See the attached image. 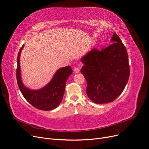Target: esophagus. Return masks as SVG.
<instances>
[{
    "label": "esophagus",
    "mask_w": 149,
    "mask_h": 149,
    "mask_svg": "<svg viewBox=\"0 0 149 149\" xmlns=\"http://www.w3.org/2000/svg\"><path fill=\"white\" fill-rule=\"evenodd\" d=\"M74 72H75V73H79V72H80L79 68H75L74 69Z\"/></svg>",
    "instance_id": "obj_1"
}]
</instances>
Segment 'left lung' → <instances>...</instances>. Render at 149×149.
<instances>
[{"label":"left lung","mask_w":149,"mask_h":149,"mask_svg":"<svg viewBox=\"0 0 149 149\" xmlns=\"http://www.w3.org/2000/svg\"><path fill=\"white\" fill-rule=\"evenodd\" d=\"M111 41L110 46L101 50L93 49L81 58L87 95L98 104L114 101L123 92L130 76L125 47L115 33Z\"/></svg>","instance_id":"1"}]
</instances>
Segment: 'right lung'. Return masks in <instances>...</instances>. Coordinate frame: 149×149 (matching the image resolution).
Returning a JSON list of instances; mask_svg holds the SVG:
<instances>
[{
  "mask_svg": "<svg viewBox=\"0 0 149 149\" xmlns=\"http://www.w3.org/2000/svg\"><path fill=\"white\" fill-rule=\"evenodd\" d=\"M24 45L19 51L17 58L16 79L18 87L24 98L35 108L44 111L56 108L61 102L66 88V81L72 74L70 66H65L56 70L50 82L40 89H30L22 81L20 68V55Z\"/></svg>",
  "mask_w": 149,
  "mask_h": 149,
  "instance_id": "1",
  "label": "right lung"
}]
</instances>
